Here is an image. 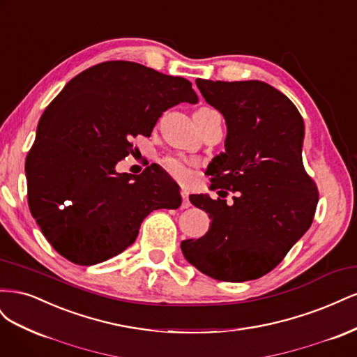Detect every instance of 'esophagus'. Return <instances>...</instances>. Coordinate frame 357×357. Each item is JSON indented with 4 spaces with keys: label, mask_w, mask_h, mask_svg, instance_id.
I'll list each match as a JSON object with an SVG mask.
<instances>
[{
    "label": "esophagus",
    "mask_w": 357,
    "mask_h": 357,
    "mask_svg": "<svg viewBox=\"0 0 357 357\" xmlns=\"http://www.w3.org/2000/svg\"><path fill=\"white\" fill-rule=\"evenodd\" d=\"M181 198H183V202H181V207L183 208H189L190 207V201H189V192L186 189H181Z\"/></svg>",
    "instance_id": "esophagus-1"
}]
</instances>
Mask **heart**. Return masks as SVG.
<instances>
[{"instance_id":"heart-1","label":"heart","mask_w":357,"mask_h":357,"mask_svg":"<svg viewBox=\"0 0 357 357\" xmlns=\"http://www.w3.org/2000/svg\"><path fill=\"white\" fill-rule=\"evenodd\" d=\"M210 109H201L198 112H208ZM190 165L192 162L185 159V158H178V156H169L164 159V167L172 177H176L177 180H188L190 176Z\"/></svg>"}]
</instances>
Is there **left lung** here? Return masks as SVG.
I'll return each instance as SVG.
<instances>
[{
  "label": "left lung",
  "mask_w": 357,
  "mask_h": 357,
  "mask_svg": "<svg viewBox=\"0 0 357 357\" xmlns=\"http://www.w3.org/2000/svg\"><path fill=\"white\" fill-rule=\"evenodd\" d=\"M197 86L226 122L225 152L207 167L210 189L236 195L232 205L208 193L189 197L211 222L201 238L181 241V252L211 278L256 280L283 261L314 218L319 193L302 164L304 119L265 82L197 79Z\"/></svg>",
  "instance_id": "1"
}]
</instances>
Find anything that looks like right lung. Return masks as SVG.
Masks as SVG:
<instances>
[{
  "label": "right lung",
  "instance_id": "right-lung-1",
  "mask_svg": "<svg viewBox=\"0 0 357 357\" xmlns=\"http://www.w3.org/2000/svg\"><path fill=\"white\" fill-rule=\"evenodd\" d=\"M198 95L183 77L109 61L71 79L40 117L25 162L32 218L55 250L77 265L131 245L153 210L180 207L177 183L159 165L117 172L132 138L150 137L162 113Z\"/></svg>",
  "mask_w": 357,
  "mask_h": 357
}]
</instances>
